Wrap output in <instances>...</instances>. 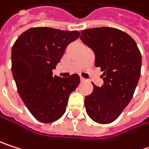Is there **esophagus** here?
<instances>
[{
	"instance_id": "esophagus-1",
	"label": "esophagus",
	"mask_w": 149,
	"mask_h": 149,
	"mask_svg": "<svg viewBox=\"0 0 149 149\" xmlns=\"http://www.w3.org/2000/svg\"><path fill=\"white\" fill-rule=\"evenodd\" d=\"M80 81H81V82H86V79H85L84 78L80 77Z\"/></svg>"
}]
</instances>
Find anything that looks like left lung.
Listing matches in <instances>:
<instances>
[{"label":"left lung","instance_id":"obj_1","mask_svg":"<svg viewBox=\"0 0 149 149\" xmlns=\"http://www.w3.org/2000/svg\"><path fill=\"white\" fill-rule=\"evenodd\" d=\"M80 39L93 49L104 80L101 87L93 84V93L85 98L86 113L95 122L109 124L133 98L141 76V52L128 34L114 28L85 29Z\"/></svg>","mask_w":149,"mask_h":149}]
</instances>
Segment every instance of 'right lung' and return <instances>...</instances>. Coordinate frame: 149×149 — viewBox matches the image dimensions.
<instances>
[{
	"label": "right lung",
	"mask_w": 149,
	"mask_h": 149,
	"mask_svg": "<svg viewBox=\"0 0 149 149\" xmlns=\"http://www.w3.org/2000/svg\"><path fill=\"white\" fill-rule=\"evenodd\" d=\"M79 36L77 30L31 28L12 47L11 69L17 92L31 114L41 122L51 123L63 115L70 94L80 82L78 74L68 78L52 75L67 45Z\"/></svg>",
	"instance_id": "add662e5"
}]
</instances>
